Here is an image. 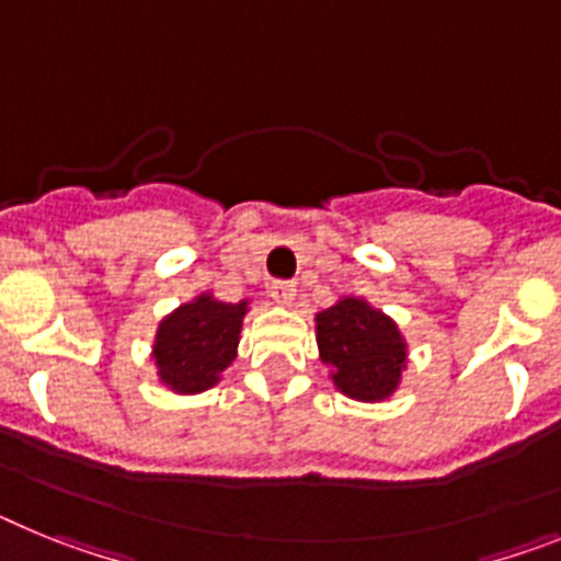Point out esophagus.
<instances>
[{
    "label": "esophagus",
    "mask_w": 561,
    "mask_h": 561,
    "mask_svg": "<svg viewBox=\"0 0 561 561\" xmlns=\"http://www.w3.org/2000/svg\"><path fill=\"white\" fill-rule=\"evenodd\" d=\"M271 299H274L276 305H282V308L294 305L296 285L294 282H274V285H271Z\"/></svg>",
    "instance_id": "1"
}]
</instances>
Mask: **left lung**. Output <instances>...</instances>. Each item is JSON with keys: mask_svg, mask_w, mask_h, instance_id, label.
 <instances>
[{"mask_svg": "<svg viewBox=\"0 0 561 561\" xmlns=\"http://www.w3.org/2000/svg\"><path fill=\"white\" fill-rule=\"evenodd\" d=\"M316 344L341 396L381 403L401 387L409 362L407 339L392 316L362 296H341L333 308L316 313Z\"/></svg>", "mask_w": 561, "mask_h": 561, "instance_id": "obj_1", "label": "left lung"}]
</instances>
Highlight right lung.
<instances>
[{
    "label": "right lung",
    "instance_id": "add662e5",
    "mask_svg": "<svg viewBox=\"0 0 561 561\" xmlns=\"http://www.w3.org/2000/svg\"><path fill=\"white\" fill-rule=\"evenodd\" d=\"M248 305V299L222 301L206 290L163 316L152 344L158 381L178 396L217 387L237 358Z\"/></svg>",
    "mask_w": 561,
    "mask_h": 561
}]
</instances>
